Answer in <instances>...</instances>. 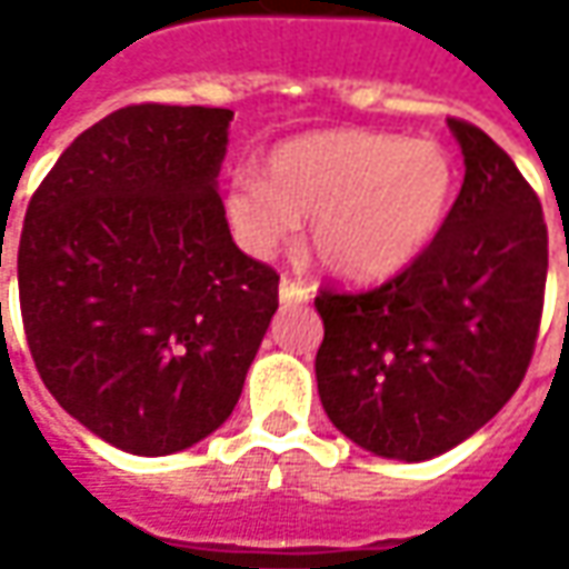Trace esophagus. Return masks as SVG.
I'll return each instance as SVG.
<instances>
[{
	"label": "esophagus",
	"mask_w": 569,
	"mask_h": 569,
	"mask_svg": "<svg viewBox=\"0 0 569 569\" xmlns=\"http://www.w3.org/2000/svg\"><path fill=\"white\" fill-rule=\"evenodd\" d=\"M278 300H281V303H307V300H310V288L295 281V278H281V284H278Z\"/></svg>",
	"instance_id": "esophagus-1"
}]
</instances>
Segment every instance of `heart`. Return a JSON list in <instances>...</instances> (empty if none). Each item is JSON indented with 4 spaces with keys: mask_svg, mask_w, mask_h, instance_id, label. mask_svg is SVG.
<instances>
[{
    "mask_svg": "<svg viewBox=\"0 0 569 569\" xmlns=\"http://www.w3.org/2000/svg\"><path fill=\"white\" fill-rule=\"evenodd\" d=\"M456 167L443 144L367 129H322L274 144L266 177H237L224 218L237 243L269 259L310 218L317 259L348 281L402 272L447 224Z\"/></svg>",
    "mask_w": 569,
    "mask_h": 569,
    "instance_id": "1",
    "label": "heart"
}]
</instances>
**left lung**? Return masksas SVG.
Returning a JSON list of instances; mask_svg holds the SVG:
<instances>
[{"label":"left lung","mask_w":569,"mask_h":569,"mask_svg":"<svg viewBox=\"0 0 569 569\" xmlns=\"http://www.w3.org/2000/svg\"><path fill=\"white\" fill-rule=\"evenodd\" d=\"M466 180L447 224L402 274L363 295L319 291V402L373 456L425 462L510 402L536 351L548 228L510 154L447 120Z\"/></svg>","instance_id":"1"}]
</instances>
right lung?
<instances>
[{
    "mask_svg": "<svg viewBox=\"0 0 569 569\" xmlns=\"http://www.w3.org/2000/svg\"><path fill=\"white\" fill-rule=\"evenodd\" d=\"M230 120L122 107L62 151L24 214L18 295L37 373L132 456L224 425L278 310V274L237 250L218 196Z\"/></svg>",
    "mask_w": 569,
    "mask_h": 569,
    "instance_id": "obj_1",
    "label": "right lung"
}]
</instances>
